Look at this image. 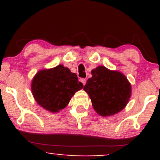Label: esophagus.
<instances>
[{
    "instance_id": "1",
    "label": "esophagus",
    "mask_w": 160,
    "mask_h": 160,
    "mask_svg": "<svg viewBox=\"0 0 160 160\" xmlns=\"http://www.w3.org/2000/svg\"><path fill=\"white\" fill-rule=\"evenodd\" d=\"M80 81L82 82V85H85L86 84V79H84V78H80Z\"/></svg>"
}]
</instances>
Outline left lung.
Here are the masks:
<instances>
[{
	"instance_id": "obj_1",
	"label": "left lung",
	"mask_w": 160,
	"mask_h": 160,
	"mask_svg": "<svg viewBox=\"0 0 160 160\" xmlns=\"http://www.w3.org/2000/svg\"><path fill=\"white\" fill-rule=\"evenodd\" d=\"M92 75L83 89L89 94L95 111L103 117L122 111L131 96V85L127 78L104 66L92 70Z\"/></svg>"
}]
</instances>
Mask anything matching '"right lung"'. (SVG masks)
<instances>
[{
	"label": "right lung",
	"instance_id": "right-lung-1",
	"mask_svg": "<svg viewBox=\"0 0 160 160\" xmlns=\"http://www.w3.org/2000/svg\"><path fill=\"white\" fill-rule=\"evenodd\" d=\"M82 87L77 74L63 65L40 71L32 83L36 102L44 109L54 113L65 108L74 93Z\"/></svg>",
	"mask_w": 160,
	"mask_h": 160
}]
</instances>
